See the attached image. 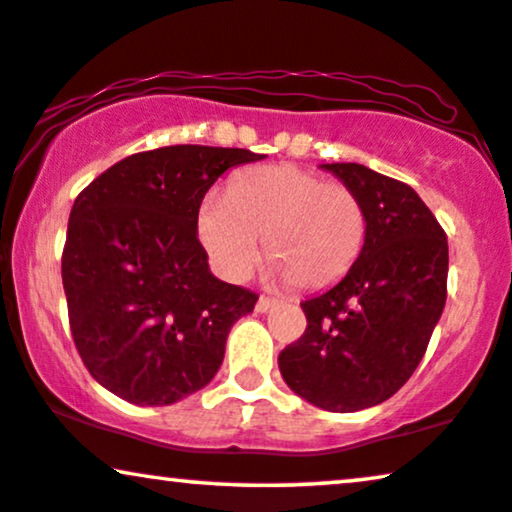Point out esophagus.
<instances>
[{"mask_svg":"<svg viewBox=\"0 0 512 512\" xmlns=\"http://www.w3.org/2000/svg\"><path fill=\"white\" fill-rule=\"evenodd\" d=\"M274 306H276V302H274V299H269V297H260V299H257V304H255V309L257 311H260V313H264V311H269V309H274Z\"/></svg>","mask_w":512,"mask_h":512,"instance_id":"obj_1","label":"esophagus"}]
</instances>
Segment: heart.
<instances>
[{
	"label": "heart",
	"instance_id": "obj_1",
	"mask_svg": "<svg viewBox=\"0 0 512 512\" xmlns=\"http://www.w3.org/2000/svg\"><path fill=\"white\" fill-rule=\"evenodd\" d=\"M196 231L217 274L243 281L264 252L299 290H325L356 267L367 238L365 203L351 187L276 163L245 170L229 192L203 196Z\"/></svg>",
	"mask_w": 512,
	"mask_h": 512
}]
</instances>
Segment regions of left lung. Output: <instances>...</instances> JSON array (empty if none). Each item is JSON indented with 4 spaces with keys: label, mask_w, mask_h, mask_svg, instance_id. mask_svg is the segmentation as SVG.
Segmentation results:
<instances>
[{
    "label": "left lung",
    "mask_w": 512,
    "mask_h": 512,
    "mask_svg": "<svg viewBox=\"0 0 512 512\" xmlns=\"http://www.w3.org/2000/svg\"><path fill=\"white\" fill-rule=\"evenodd\" d=\"M365 203L367 238L356 267L302 302L304 335L278 367L292 391L327 412L391 398L424 358L447 299V234L405 182L360 163H325Z\"/></svg>",
    "instance_id": "obj_1"
}]
</instances>
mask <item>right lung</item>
Masks as SVG:
<instances>
[{"label": "right lung", "mask_w": 512, "mask_h": 512, "mask_svg": "<svg viewBox=\"0 0 512 512\" xmlns=\"http://www.w3.org/2000/svg\"><path fill=\"white\" fill-rule=\"evenodd\" d=\"M260 159L236 147H159L114 163L77 196L63 248L67 316L107 391L170 405L220 370L231 325L257 295L210 274L196 215L224 170Z\"/></svg>", "instance_id": "add662e5"}]
</instances>
